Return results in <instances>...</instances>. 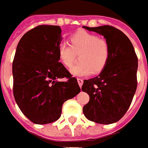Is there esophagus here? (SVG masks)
Listing matches in <instances>:
<instances>
[{"mask_svg": "<svg viewBox=\"0 0 148 148\" xmlns=\"http://www.w3.org/2000/svg\"><path fill=\"white\" fill-rule=\"evenodd\" d=\"M77 82L79 84L80 87H82V86L83 84V79H82V78H77Z\"/></svg>", "mask_w": 148, "mask_h": 148, "instance_id": "esophagus-1", "label": "esophagus"}]
</instances>
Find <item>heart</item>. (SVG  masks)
<instances>
[{"label":"heart","instance_id":"heart-1","mask_svg":"<svg viewBox=\"0 0 148 148\" xmlns=\"http://www.w3.org/2000/svg\"><path fill=\"white\" fill-rule=\"evenodd\" d=\"M70 42L71 45L66 42L59 43L58 55L63 65L71 67L74 63L76 53H81L80 62L71 69L72 75L86 77L93 72L99 73L105 69L110 57V46L106 39L81 30L71 35Z\"/></svg>","mask_w":148,"mask_h":148}]
</instances>
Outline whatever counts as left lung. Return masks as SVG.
I'll return each instance as SVG.
<instances>
[{
  "mask_svg": "<svg viewBox=\"0 0 148 148\" xmlns=\"http://www.w3.org/2000/svg\"><path fill=\"white\" fill-rule=\"evenodd\" d=\"M85 29L103 35L110 46V57L98 77L84 80L82 90L90 96L83 107L89 120L101 124L119 121L128 111L138 86V57L131 41L110 25Z\"/></svg>",
  "mask_w": 148,
  "mask_h": 148,
  "instance_id": "left-lung-1",
  "label": "left lung"
}]
</instances>
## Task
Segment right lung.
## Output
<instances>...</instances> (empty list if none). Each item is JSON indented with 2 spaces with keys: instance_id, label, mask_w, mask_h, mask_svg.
Returning <instances> with one entry per match:
<instances>
[{
  "instance_id": "right-lung-1",
  "label": "right lung",
  "mask_w": 148,
  "mask_h": 148,
  "mask_svg": "<svg viewBox=\"0 0 148 148\" xmlns=\"http://www.w3.org/2000/svg\"><path fill=\"white\" fill-rule=\"evenodd\" d=\"M61 34L59 26H37L20 38L14 54V99L21 112L37 124L58 120L63 103L81 91L77 78L59 62Z\"/></svg>"
}]
</instances>
